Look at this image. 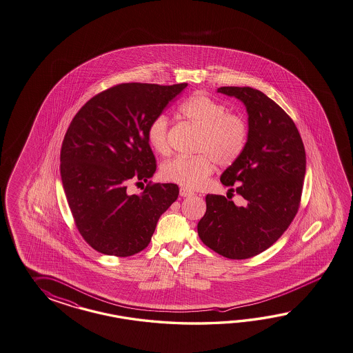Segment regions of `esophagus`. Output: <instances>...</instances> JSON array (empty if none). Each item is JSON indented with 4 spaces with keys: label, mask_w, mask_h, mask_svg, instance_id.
Masks as SVG:
<instances>
[{
    "label": "esophagus",
    "mask_w": 353,
    "mask_h": 353,
    "mask_svg": "<svg viewBox=\"0 0 353 353\" xmlns=\"http://www.w3.org/2000/svg\"><path fill=\"white\" fill-rule=\"evenodd\" d=\"M180 195L182 198H188V196H192L194 192L191 190L185 189V188H181Z\"/></svg>",
    "instance_id": "esophagus-1"
}]
</instances>
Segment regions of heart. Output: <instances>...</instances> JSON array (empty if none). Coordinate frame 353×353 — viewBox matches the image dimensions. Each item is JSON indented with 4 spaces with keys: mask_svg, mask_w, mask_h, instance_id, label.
<instances>
[{
    "mask_svg": "<svg viewBox=\"0 0 353 353\" xmlns=\"http://www.w3.org/2000/svg\"><path fill=\"white\" fill-rule=\"evenodd\" d=\"M179 116L198 129L194 155H179L161 167L163 180L188 189H198L207 182L218 165H231L243 153L249 140V123L239 113L230 112L225 104L205 94L190 97L179 105ZM167 116L150 121L146 138L158 154L170 152Z\"/></svg>",
    "mask_w": 353,
    "mask_h": 353,
    "instance_id": "obj_1",
    "label": "heart"
}]
</instances>
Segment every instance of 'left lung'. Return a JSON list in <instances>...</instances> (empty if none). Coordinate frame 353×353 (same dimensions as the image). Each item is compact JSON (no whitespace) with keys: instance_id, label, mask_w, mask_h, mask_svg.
<instances>
[{"instance_id":"obj_1","label":"left lung","mask_w":353,"mask_h":353,"mask_svg":"<svg viewBox=\"0 0 353 353\" xmlns=\"http://www.w3.org/2000/svg\"><path fill=\"white\" fill-rule=\"evenodd\" d=\"M218 92L240 99L249 114L248 145L221 176L224 186L237 185L243 207L209 194L198 233L209 249L241 260L269 249L297 214L306 154L292 119L263 92L250 86H222Z\"/></svg>"}]
</instances>
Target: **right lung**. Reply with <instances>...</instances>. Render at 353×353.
Instances as JSON below:
<instances>
[{
  "label": "right lung",
  "mask_w": 353,
  "mask_h": 353,
  "mask_svg": "<svg viewBox=\"0 0 353 353\" xmlns=\"http://www.w3.org/2000/svg\"><path fill=\"white\" fill-rule=\"evenodd\" d=\"M186 86L119 84L89 99L71 121L61 180L79 232L98 252L126 258L145 249L159 216L179 198L176 183L149 181L140 195L126 189L154 174L146 130Z\"/></svg>",
  "instance_id": "add662e5"
}]
</instances>
